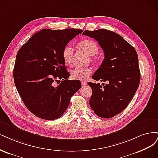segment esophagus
<instances>
[{"label":"esophagus","mask_w":158,"mask_h":158,"mask_svg":"<svg viewBox=\"0 0 158 158\" xmlns=\"http://www.w3.org/2000/svg\"><path fill=\"white\" fill-rule=\"evenodd\" d=\"M86 85H87V83H86V81H81V85H82L83 86H85Z\"/></svg>","instance_id":"esophagus-1"}]
</instances>
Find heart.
Masks as SVG:
<instances>
[{"mask_svg": "<svg viewBox=\"0 0 158 158\" xmlns=\"http://www.w3.org/2000/svg\"><path fill=\"white\" fill-rule=\"evenodd\" d=\"M79 47L87 54L90 56H94L99 52V47L94 40L91 39H85L79 43ZM74 54L73 48L69 45L65 46L62 51V58L66 65H71L73 63V57ZM93 60L96 62V58ZM92 74V69L90 68H75L71 71L70 77L73 79L85 81Z\"/></svg>", "mask_w": 158, "mask_h": 158, "instance_id": "1", "label": "heart"}]
</instances>
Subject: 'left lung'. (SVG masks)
Returning a JSON list of instances; mask_svg holds the SVG:
<instances>
[{"label":"left lung","instance_id":"8db88e82","mask_svg":"<svg viewBox=\"0 0 158 158\" xmlns=\"http://www.w3.org/2000/svg\"><path fill=\"white\" fill-rule=\"evenodd\" d=\"M83 35L97 40L104 52L103 62L92 78L107 83H88L93 90L89 104L96 115L111 118L128 106L139 88L138 55L121 35L110 30H86Z\"/></svg>","mask_w":158,"mask_h":158}]
</instances>
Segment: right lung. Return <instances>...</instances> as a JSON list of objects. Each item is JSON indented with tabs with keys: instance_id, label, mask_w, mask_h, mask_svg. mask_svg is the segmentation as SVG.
Wrapping results in <instances>:
<instances>
[{
	"instance_id": "1",
	"label": "right lung",
	"mask_w": 158,
	"mask_h": 158,
	"mask_svg": "<svg viewBox=\"0 0 158 158\" xmlns=\"http://www.w3.org/2000/svg\"><path fill=\"white\" fill-rule=\"evenodd\" d=\"M78 29H44L34 34L16 55L14 81L20 97L38 118L54 120L62 116L71 97L81 87L79 80H69L62 58L64 48L76 35ZM63 81L55 87L54 82Z\"/></svg>"
}]
</instances>
